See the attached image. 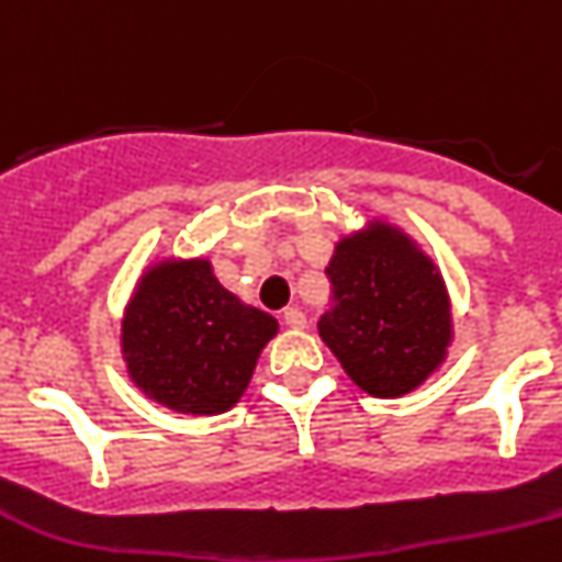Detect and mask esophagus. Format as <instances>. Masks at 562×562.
I'll list each match as a JSON object with an SVG mask.
<instances>
[{
  "mask_svg": "<svg viewBox=\"0 0 562 562\" xmlns=\"http://www.w3.org/2000/svg\"><path fill=\"white\" fill-rule=\"evenodd\" d=\"M282 322H285L291 329H302L307 324V316L302 307L293 305V307H285V311H282Z\"/></svg>",
  "mask_w": 562,
  "mask_h": 562,
  "instance_id": "1",
  "label": "esophagus"
}]
</instances>
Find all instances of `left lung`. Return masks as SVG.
<instances>
[{
  "instance_id": "1",
  "label": "left lung",
  "mask_w": 562,
  "mask_h": 562,
  "mask_svg": "<svg viewBox=\"0 0 562 562\" xmlns=\"http://www.w3.org/2000/svg\"><path fill=\"white\" fill-rule=\"evenodd\" d=\"M333 307L318 335L371 396L416 391L452 344V307L435 263L402 229L374 222L338 240L327 266Z\"/></svg>"
}]
</instances>
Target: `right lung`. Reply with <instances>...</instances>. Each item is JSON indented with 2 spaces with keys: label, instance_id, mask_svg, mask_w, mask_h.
Listing matches in <instances>:
<instances>
[{
  "label": "right lung",
  "instance_id": "1",
  "mask_svg": "<svg viewBox=\"0 0 562 562\" xmlns=\"http://www.w3.org/2000/svg\"><path fill=\"white\" fill-rule=\"evenodd\" d=\"M277 318L244 305L204 257L162 260L140 277L122 322L130 380L157 405L216 416L244 396Z\"/></svg>",
  "mask_w": 562,
  "mask_h": 562
}]
</instances>
